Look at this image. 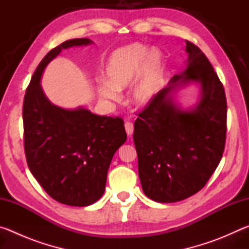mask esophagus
I'll return each mask as SVG.
<instances>
[{
  "label": "esophagus",
  "instance_id": "esophagus-1",
  "mask_svg": "<svg viewBox=\"0 0 249 249\" xmlns=\"http://www.w3.org/2000/svg\"><path fill=\"white\" fill-rule=\"evenodd\" d=\"M125 130H126V133H127L128 136H132L133 132H134V124L132 123V122H129V121L126 122V123H125Z\"/></svg>",
  "mask_w": 249,
  "mask_h": 249
}]
</instances>
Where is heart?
I'll return each mask as SVG.
<instances>
[{"instance_id":"heart-1","label":"heart","mask_w":249,"mask_h":249,"mask_svg":"<svg viewBox=\"0 0 249 249\" xmlns=\"http://www.w3.org/2000/svg\"><path fill=\"white\" fill-rule=\"evenodd\" d=\"M105 74L107 82L102 81L98 86L101 98L119 101L120 90L128 88L140 77L133 88L132 99L137 105L144 107L154 99L158 89L160 57L142 45L128 46L112 54Z\"/></svg>"}]
</instances>
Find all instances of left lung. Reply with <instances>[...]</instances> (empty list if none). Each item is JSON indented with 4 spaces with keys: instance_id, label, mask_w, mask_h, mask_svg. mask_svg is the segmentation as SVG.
<instances>
[{
    "instance_id": "obj_1",
    "label": "left lung",
    "mask_w": 249,
    "mask_h": 249,
    "mask_svg": "<svg viewBox=\"0 0 249 249\" xmlns=\"http://www.w3.org/2000/svg\"><path fill=\"white\" fill-rule=\"evenodd\" d=\"M187 70L172 77L138 113L134 144L138 175L149 199L171 203L196 195L220 163L226 141L227 105L224 87L202 50L185 40ZM200 82L202 98L192 111L172 103L170 93L179 84Z\"/></svg>"
}]
</instances>
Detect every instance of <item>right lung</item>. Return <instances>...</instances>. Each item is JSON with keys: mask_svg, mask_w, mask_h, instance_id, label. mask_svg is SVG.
Masks as SVG:
<instances>
[{"mask_svg": "<svg viewBox=\"0 0 249 249\" xmlns=\"http://www.w3.org/2000/svg\"><path fill=\"white\" fill-rule=\"evenodd\" d=\"M91 43L75 38L50 50L34 72L23 104L29 170L53 200L71 206L90 205L103 196L113 155L127 137L121 117L58 107L41 90L40 77L49 61L62 49Z\"/></svg>", "mask_w": 249, "mask_h": 249, "instance_id": "add662e5", "label": "right lung"}]
</instances>
